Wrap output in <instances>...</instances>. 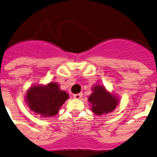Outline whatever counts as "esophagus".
Masks as SVG:
<instances>
[{"label": "esophagus", "instance_id": "1", "mask_svg": "<svg viewBox=\"0 0 157 157\" xmlns=\"http://www.w3.org/2000/svg\"><path fill=\"white\" fill-rule=\"evenodd\" d=\"M82 96V93H79V94H75L73 95L74 98H75V99H81Z\"/></svg>", "mask_w": 157, "mask_h": 157}]
</instances>
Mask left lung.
Here are the masks:
<instances>
[{
  "mask_svg": "<svg viewBox=\"0 0 157 157\" xmlns=\"http://www.w3.org/2000/svg\"><path fill=\"white\" fill-rule=\"evenodd\" d=\"M92 91L88 100L91 103V110L94 114L101 116L115 110L119 103L116 95L108 92L104 86L99 84L93 86Z\"/></svg>",
  "mask_w": 157,
  "mask_h": 157,
  "instance_id": "8db88e82",
  "label": "left lung"
}]
</instances>
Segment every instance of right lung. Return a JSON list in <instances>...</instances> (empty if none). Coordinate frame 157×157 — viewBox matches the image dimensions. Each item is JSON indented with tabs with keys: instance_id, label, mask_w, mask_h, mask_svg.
Instances as JSON below:
<instances>
[{
	"instance_id": "1",
	"label": "right lung",
	"mask_w": 157,
	"mask_h": 157,
	"mask_svg": "<svg viewBox=\"0 0 157 157\" xmlns=\"http://www.w3.org/2000/svg\"><path fill=\"white\" fill-rule=\"evenodd\" d=\"M69 95L62 90L57 82H52L47 85L32 86L27 90L25 102L35 114L41 117L50 118L57 115Z\"/></svg>"
}]
</instances>
